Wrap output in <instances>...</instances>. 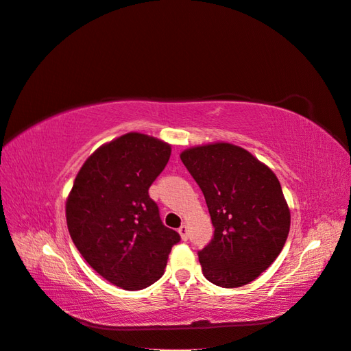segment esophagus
Here are the masks:
<instances>
[{
  "mask_svg": "<svg viewBox=\"0 0 351 351\" xmlns=\"http://www.w3.org/2000/svg\"><path fill=\"white\" fill-rule=\"evenodd\" d=\"M178 232H180V236H182V239L186 241L187 239H189V228H187V226H182L178 228Z\"/></svg>",
  "mask_w": 351,
  "mask_h": 351,
  "instance_id": "esophagus-1",
  "label": "esophagus"
}]
</instances>
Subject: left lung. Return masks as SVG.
Returning a JSON list of instances; mask_svg holds the SVG:
<instances>
[{"label":"left lung","instance_id":"8db88e82","mask_svg":"<svg viewBox=\"0 0 351 351\" xmlns=\"http://www.w3.org/2000/svg\"><path fill=\"white\" fill-rule=\"evenodd\" d=\"M182 162L205 196L214 236L197 252L212 284L236 289L267 269L290 231V210L271 169L230 143L184 151Z\"/></svg>","mask_w":351,"mask_h":351}]
</instances>
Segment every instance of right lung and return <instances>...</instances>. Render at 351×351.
<instances>
[{
	"instance_id": "obj_1",
	"label": "right lung",
	"mask_w": 351,
	"mask_h": 351,
	"mask_svg": "<svg viewBox=\"0 0 351 351\" xmlns=\"http://www.w3.org/2000/svg\"><path fill=\"white\" fill-rule=\"evenodd\" d=\"M169 155V145L127 133L88 158L67 199L74 246L95 271L124 290H142L161 278L171 247L182 240L164 226L149 196Z\"/></svg>"
}]
</instances>
